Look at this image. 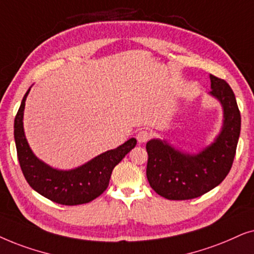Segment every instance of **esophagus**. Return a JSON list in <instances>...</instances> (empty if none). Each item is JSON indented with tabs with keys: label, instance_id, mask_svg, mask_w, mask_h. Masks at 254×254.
<instances>
[{
	"label": "esophagus",
	"instance_id": "esophagus-1",
	"mask_svg": "<svg viewBox=\"0 0 254 254\" xmlns=\"http://www.w3.org/2000/svg\"><path fill=\"white\" fill-rule=\"evenodd\" d=\"M151 132L150 131H147V130H139L138 131V133H137V140H138V143H146V141H148L151 139Z\"/></svg>",
	"mask_w": 254,
	"mask_h": 254
}]
</instances>
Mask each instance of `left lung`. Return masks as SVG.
<instances>
[{"instance_id": "left-lung-1", "label": "left lung", "mask_w": 254, "mask_h": 254, "mask_svg": "<svg viewBox=\"0 0 254 254\" xmlns=\"http://www.w3.org/2000/svg\"><path fill=\"white\" fill-rule=\"evenodd\" d=\"M210 81V94L224 110V125L215 143L196 155L181 153L159 139L146 144L148 184L167 200L202 196L221 184L232 167L241 133V111L229 83L212 74Z\"/></svg>"}]
</instances>
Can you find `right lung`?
<instances>
[{"label":"right lung","instance_id":"1","mask_svg":"<svg viewBox=\"0 0 254 254\" xmlns=\"http://www.w3.org/2000/svg\"><path fill=\"white\" fill-rule=\"evenodd\" d=\"M29 92L30 89L23 97L13 124L17 157L25 180L37 192L59 204L77 205L95 200L109 186L115 166L136 146L137 140L131 138L120 147L104 152L75 170H53L35 157L25 139L23 111Z\"/></svg>","mask_w":254,"mask_h":254}]
</instances>
